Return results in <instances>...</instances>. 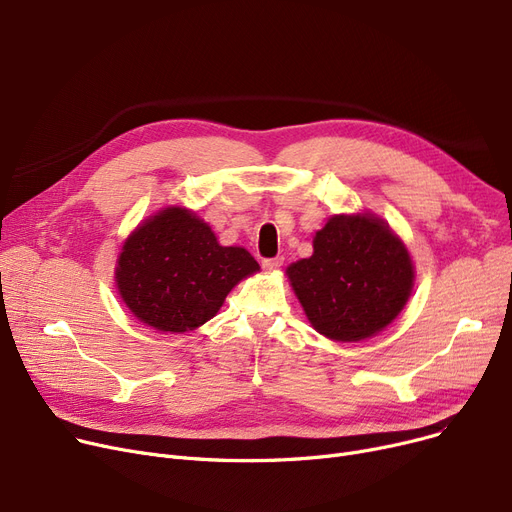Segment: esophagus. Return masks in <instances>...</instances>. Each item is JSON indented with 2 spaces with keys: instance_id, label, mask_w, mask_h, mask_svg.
<instances>
[{
  "instance_id": "1",
  "label": "esophagus",
  "mask_w": 512,
  "mask_h": 512,
  "mask_svg": "<svg viewBox=\"0 0 512 512\" xmlns=\"http://www.w3.org/2000/svg\"><path fill=\"white\" fill-rule=\"evenodd\" d=\"M284 263V259L282 257H272V259H263L261 261V265L265 267L267 272H274V270H278V267Z\"/></svg>"
}]
</instances>
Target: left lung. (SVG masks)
<instances>
[{
	"label": "left lung",
	"mask_w": 512,
	"mask_h": 512,
	"mask_svg": "<svg viewBox=\"0 0 512 512\" xmlns=\"http://www.w3.org/2000/svg\"><path fill=\"white\" fill-rule=\"evenodd\" d=\"M286 276L311 326L330 340L359 342L390 326L407 305L415 267L390 226L373 213L332 215L313 255Z\"/></svg>",
	"instance_id": "left-lung-1"
}]
</instances>
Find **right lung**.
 Instances as JSON below:
<instances>
[{"instance_id": "right-lung-1", "label": "right lung", "mask_w": 512, "mask_h": 512, "mask_svg": "<svg viewBox=\"0 0 512 512\" xmlns=\"http://www.w3.org/2000/svg\"><path fill=\"white\" fill-rule=\"evenodd\" d=\"M259 263L242 247H222L209 224L184 207H166L134 230L116 265L132 315L157 332H191L224 305Z\"/></svg>"}]
</instances>
